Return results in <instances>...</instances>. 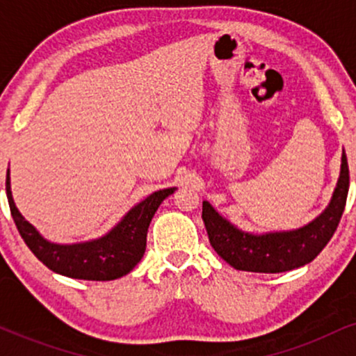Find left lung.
Returning a JSON list of instances; mask_svg holds the SVG:
<instances>
[{
    "mask_svg": "<svg viewBox=\"0 0 356 356\" xmlns=\"http://www.w3.org/2000/svg\"><path fill=\"white\" fill-rule=\"evenodd\" d=\"M350 187L346 154H341V169L332 201L326 209L303 227L293 231L252 234L238 229L224 219L209 202H202V220L214 251L239 271L284 273L305 266L323 251L337 231Z\"/></svg>",
    "mask_w": 356,
    "mask_h": 356,
    "instance_id": "8db88e82",
    "label": "left lung"
}]
</instances>
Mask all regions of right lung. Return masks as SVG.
Wrapping results in <instances>:
<instances>
[{
  "instance_id": "obj_1",
  "label": "right lung",
  "mask_w": 356,
  "mask_h": 356,
  "mask_svg": "<svg viewBox=\"0 0 356 356\" xmlns=\"http://www.w3.org/2000/svg\"><path fill=\"white\" fill-rule=\"evenodd\" d=\"M175 187L150 194L134 206L120 222L99 239L76 244L50 243L16 209L11 195L10 169L6 172V195L11 216L31 252L58 275L88 281H112L129 275L142 259L147 246V231L155 211Z\"/></svg>"
}]
</instances>
